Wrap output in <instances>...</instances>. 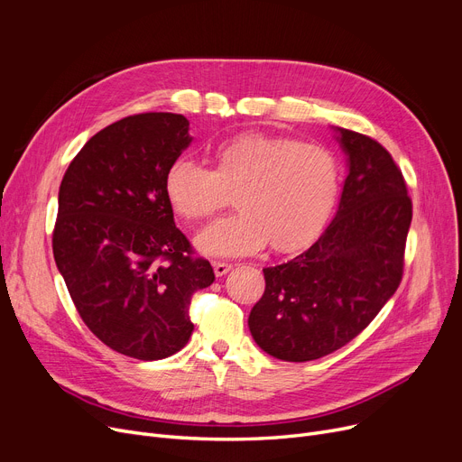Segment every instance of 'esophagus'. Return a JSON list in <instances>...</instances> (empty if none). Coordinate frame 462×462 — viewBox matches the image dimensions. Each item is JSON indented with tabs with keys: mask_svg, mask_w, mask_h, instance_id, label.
Masks as SVG:
<instances>
[{
	"mask_svg": "<svg viewBox=\"0 0 462 462\" xmlns=\"http://www.w3.org/2000/svg\"><path fill=\"white\" fill-rule=\"evenodd\" d=\"M232 268H234V265H232V263H228V262H213V272H215V275H217V277H223V275H226Z\"/></svg>",
	"mask_w": 462,
	"mask_h": 462,
	"instance_id": "obj_1",
	"label": "esophagus"
}]
</instances>
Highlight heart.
Instances as JSON below:
<instances>
[{"instance_id": "obj_1", "label": "heart", "mask_w": 462, "mask_h": 462, "mask_svg": "<svg viewBox=\"0 0 462 462\" xmlns=\"http://www.w3.org/2000/svg\"><path fill=\"white\" fill-rule=\"evenodd\" d=\"M338 190L335 157L317 143L244 133L213 153V170L174 161L164 194L185 221H202L234 197L237 213L197 236L209 256H241L270 241L275 251H296L320 232Z\"/></svg>"}]
</instances>
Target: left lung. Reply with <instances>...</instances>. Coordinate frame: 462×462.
Wrapping results in <instances>:
<instances>
[{
	"label": "left lung",
	"instance_id": "8db88e82",
	"mask_svg": "<svg viewBox=\"0 0 462 462\" xmlns=\"http://www.w3.org/2000/svg\"><path fill=\"white\" fill-rule=\"evenodd\" d=\"M331 129L348 168L337 213L305 253L263 270V296L249 314L254 343L282 361H312L350 343L402 277L411 202L401 170L376 140Z\"/></svg>",
	"mask_w": 462,
	"mask_h": 462
}]
</instances>
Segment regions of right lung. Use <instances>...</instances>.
I'll list each match as a JSON object with an SVG mask.
<instances>
[{
    "mask_svg": "<svg viewBox=\"0 0 462 462\" xmlns=\"http://www.w3.org/2000/svg\"><path fill=\"white\" fill-rule=\"evenodd\" d=\"M190 142L181 114L129 116L91 136L60 185L52 247L72 303L106 346L142 361L189 343L190 296L215 281L164 194Z\"/></svg>",
    "mask_w": 462,
    "mask_h": 462,
    "instance_id": "add662e5",
    "label": "right lung"
}]
</instances>
